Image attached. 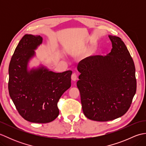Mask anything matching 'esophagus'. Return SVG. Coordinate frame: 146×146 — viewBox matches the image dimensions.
Segmentation results:
<instances>
[{
  "label": "esophagus",
  "instance_id": "34e87169",
  "mask_svg": "<svg viewBox=\"0 0 146 146\" xmlns=\"http://www.w3.org/2000/svg\"><path fill=\"white\" fill-rule=\"evenodd\" d=\"M77 79V75L76 73H73L72 74V75H71V80H73V82H75Z\"/></svg>",
  "mask_w": 146,
  "mask_h": 146
}]
</instances>
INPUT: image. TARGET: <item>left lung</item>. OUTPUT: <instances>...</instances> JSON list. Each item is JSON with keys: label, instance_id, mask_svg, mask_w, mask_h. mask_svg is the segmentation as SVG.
<instances>
[{"label": "left lung", "instance_id": "8db88e82", "mask_svg": "<svg viewBox=\"0 0 146 146\" xmlns=\"http://www.w3.org/2000/svg\"><path fill=\"white\" fill-rule=\"evenodd\" d=\"M108 38L112 43L110 53L86 58L77 67L80 75L76 85L83 113L99 122L123 115L137 87L134 63L124 42L119 37Z\"/></svg>", "mask_w": 146, "mask_h": 146}]
</instances>
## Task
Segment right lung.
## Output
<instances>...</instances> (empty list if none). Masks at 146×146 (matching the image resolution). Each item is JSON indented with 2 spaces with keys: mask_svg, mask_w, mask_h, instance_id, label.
<instances>
[{
  "mask_svg": "<svg viewBox=\"0 0 146 146\" xmlns=\"http://www.w3.org/2000/svg\"><path fill=\"white\" fill-rule=\"evenodd\" d=\"M42 42L39 35H25L15 48L9 67L8 88L18 112L34 123L52 122L59 115L58 102L71 86L72 71L55 73L42 64L31 68V60Z\"/></svg>",
  "mask_w": 146,
  "mask_h": 146,
  "instance_id": "add662e5",
  "label": "right lung"
}]
</instances>
